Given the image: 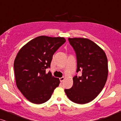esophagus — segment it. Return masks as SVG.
<instances>
[{
    "instance_id": "obj_1",
    "label": "esophagus",
    "mask_w": 121,
    "mask_h": 121,
    "mask_svg": "<svg viewBox=\"0 0 121 121\" xmlns=\"http://www.w3.org/2000/svg\"><path fill=\"white\" fill-rule=\"evenodd\" d=\"M64 77H62V78H59V80H60V82H63L64 81Z\"/></svg>"
}]
</instances>
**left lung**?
I'll list each match as a JSON object with an SVG mask.
<instances>
[{
  "label": "left lung",
  "mask_w": 121,
  "mask_h": 121,
  "mask_svg": "<svg viewBox=\"0 0 121 121\" xmlns=\"http://www.w3.org/2000/svg\"><path fill=\"white\" fill-rule=\"evenodd\" d=\"M68 40L77 56V72L80 71L82 75L73 77V86L64 91L72 101L88 103L100 93L107 81L106 55L101 48L87 39L69 38Z\"/></svg>",
  "instance_id": "left-lung-1"
}]
</instances>
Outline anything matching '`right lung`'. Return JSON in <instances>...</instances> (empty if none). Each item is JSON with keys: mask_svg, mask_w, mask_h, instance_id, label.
Masks as SVG:
<instances>
[{"mask_svg": "<svg viewBox=\"0 0 121 121\" xmlns=\"http://www.w3.org/2000/svg\"><path fill=\"white\" fill-rule=\"evenodd\" d=\"M64 37L41 36L29 41L19 51L14 68L16 86L29 101L41 104L51 97L60 83L46 69L50 68L53 55L65 42Z\"/></svg>", "mask_w": 121, "mask_h": 121, "instance_id": "add662e5", "label": "right lung"}]
</instances>
